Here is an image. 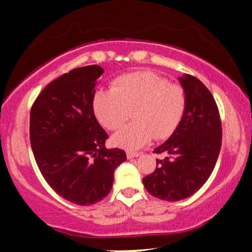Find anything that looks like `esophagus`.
<instances>
[{"instance_id": "esophagus-1", "label": "esophagus", "mask_w": 252, "mask_h": 252, "mask_svg": "<svg viewBox=\"0 0 252 252\" xmlns=\"http://www.w3.org/2000/svg\"><path fill=\"white\" fill-rule=\"evenodd\" d=\"M127 158L128 159H133V158H136V157L140 156V153L138 152H132V151H127Z\"/></svg>"}]
</instances>
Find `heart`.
Returning <instances> with one entry per match:
<instances>
[{
    "mask_svg": "<svg viewBox=\"0 0 252 252\" xmlns=\"http://www.w3.org/2000/svg\"><path fill=\"white\" fill-rule=\"evenodd\" d=\"M187 104L183 86L150 71L120 76L112 89L96 91L93 96L94 114L107 129L120 128L132 112L134 122L112 136L115 145L127 150L140 149L153 136L169 137L180 126Z\"/></svg>",
    "mask_w": 252,
    "mask_h": 252,
    "instance_id": "b5f03b06",
    "label": "heart"
}]
</instances>
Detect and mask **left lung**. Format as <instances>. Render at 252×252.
<instances>
[{"instance_id": "left-lung-1", "label": "left lung", "mask_w": 252, "mask_h": 252, "mask_svg": "<svg viewBox=\"0 0 252 252\" xmlns=\"http://www.w3.org/2000/svg\"><path fill=\"white\" fill-rule=\"evenodd\" d=\"M178 81L188 96L185 115L168 140L155 149L166 158L157 159L155 173L143 178L147 191L166 201H180L199 191L213 173L221 147L220 112L209 90L191 75Z\"/></svg>"}]
</instances>
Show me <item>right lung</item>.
I'll return each instance as SVG.
<instances>
[{
  "instance_id": "right-lung-1",
  "label": "right lung",
  "mask_w": 252,
  "mask_h": 252,
  "mask_svg": "<svg viewBox=\"0 0 252 252\" xmlns=\"http://www.w3.org/2000/svg\"><path fill=\"white\" fill-rule=\"evenodd\" d=\"M97 64L76 68L51 82L35 100L29 136L36 163L47 184L79 206L104 199L125 151L107 149L109 137L93 111Z\"/></svg>"
}]
</instances>
